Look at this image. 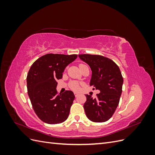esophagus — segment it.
Here are the masks:
<instances>
[{"mask_svg": "<svg viewBox=\"0 0 155 155\" xmlns=\"http://www.w3.org/2000/svg\"><path fill=\"white\" fill-rule=\"evenodd\" d=\"M74 95L76 97H78L79 96V94L78 93H76V92H74Z\"/></svg>", "mask_w": 155, "mask_h": 155, "instance_id": "34e87169", "label": "esophagus"}]
</instances>
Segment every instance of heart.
<instances>
[{
  "mask_svg": "<svg viewBox=\"0 0 155 155\" xmlns=\"http://www.w3.org/2000/svg\"><path fill=\"white\" fill-rule=\"evenodd\" d=\"M83 64H80L79 65V67H80L81 66H83ZM69 87L70 88L72 89V90L74 91H78L79 90V84L78 82L77 81H71L70 83H69Z\"/></svg>",
  "mask_w": 155,
  "mask_h": 155,
  "instance_id": "obj_1",
  "label": "heart"
}]
</instances>
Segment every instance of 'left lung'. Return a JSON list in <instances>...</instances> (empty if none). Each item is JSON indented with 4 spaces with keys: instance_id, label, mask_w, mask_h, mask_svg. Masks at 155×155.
Returning <instances> with one entry per match:
<instances>
[{
    "instance_id": "8db88e82",
    "label": "left lung",
    "mask_w": 155,
    "mask_h": 155,
    "mask_svg": "<svg viewBox=\"0 0 155 155\" xmlns=\"http://www.w3.org/2000/svg\"><path fill=\"white\" fill-rule=\"evenodd\" d=\"M79 58L92 70L91 86L100 91L93 98L86 95L83 107L87 118L94 122H105L114 113L122 92L123 77L113 61L100 55L80 54Z\"/></svg>"
}]
</instances>
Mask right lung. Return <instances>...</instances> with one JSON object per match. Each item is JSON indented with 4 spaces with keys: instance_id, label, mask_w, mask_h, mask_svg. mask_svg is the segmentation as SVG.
Returning <instances> with one entry per match:
<instances>
[{
    "instance_id": "right-lung-1",
    "label": "right lung",
    "mask_w": 155,
    "mask_h": 155,
    "mask_svg": "<svg viewBox=\"0 0 155 155\" xmlns=\"http://www.w3.org/2000/svg\"><path fill=\"white\" fill-rule=\"evenodd\" d=\"M78 55L48 54L32 64L27 75V90L32 107L39 118L48 124H58L67 119L75 98L73 92L58 94V79H61L68 64Z\"/></svg>"
}]
</instances>
